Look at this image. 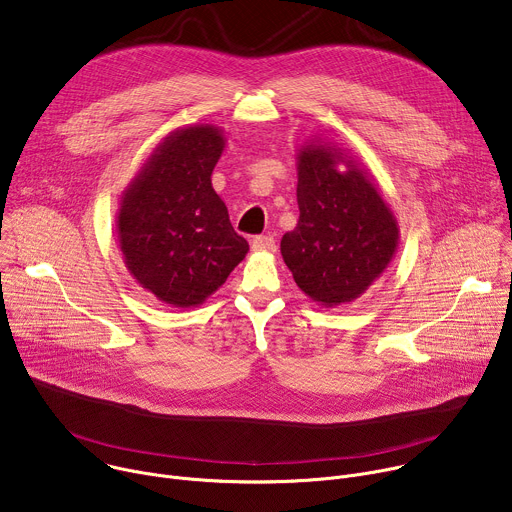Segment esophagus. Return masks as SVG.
Wrapping results in <instances>:
<instances>
[{"instance_id": "1", "label": "esophagus", "mask_w": 512, "mask_h": 512, "mask_svg": "<svg viewBox=\"0 0 512 512\" xmlns=\"http://www.w3.org/2000/svg\"><path fill=\"white\" fill-rule=\"evenodd\" d=\"M251 249L255 253H273L275 251V239L271 235H259L251 241Z\"/></svg>"}]
</instances>
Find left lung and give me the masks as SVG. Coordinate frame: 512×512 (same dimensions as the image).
<instances>
[{"label":"left lung","mask_w":512,"mask_h":512,"mask_svg":"<svg viewBox=\"0 0 512 512\" xmlns=\"http://www.w3.org/2000/svg\"><path fill=\"white\" fill-rule=\"evenodd\" d=\"M296 162L300 218L281 239V257L320 306L354 302L393 261L397 216L371 172L336 143L304 141Z\"/></svg>","instance_id":"8db88e82"}]
</instances>
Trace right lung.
Wrapping results in <instances>:
<instances>
[{
    "mask_svg": "<svg viewBox=\"0 0 512 512\" xmlns=\"http://www.w3.org/2000/svg\"><path fill=\"white\" fill-rule=\"evenodd\" d=\"M225 131L194 123L170 131L119 196L117 239L129 275L160 302L196 308L245 259L210 176Z\"/></svg>",
    "mask_w": 512,
    "mask_h": 512,
    "instance_id": "right-lung-1",
    "label": "right lung"
}]
</instances>
